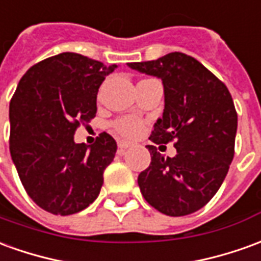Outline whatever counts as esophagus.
Segmentation results:
<instances>
[{"label": "esophagus", "mask_w": 261, "mask_h": 261, "mask_svg": "<svg viewBox=\"0 0 261 261\" xmlns=\"http://www.w3.org/2000/svg\"><path fill=\"white\" fill-rule=\"evenodd\" d=\"M130 146H132V143H129V142H125V140H119V142H118V147H119L121 150H125V149L130 147Z\"/></svg>", "instance_id": "34e87169"}]
</instances>
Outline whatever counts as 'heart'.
Returning a JSON list of instances; mask_svg holds the SVG:
<instances>
[{
	"label": "heart",
	"mask_w": 261,
	"mask_h": 261,
	"mask_svg": "<svg viewBox=\"0 0 261 261\" xmlns=\"http://www.w3.org/2000/svg\"><path fill=\"white\" fill-rule=\"evenodd\" d=\"M114 129L123 138H136L143 132V122L136 116H123L114 122Z\"/></svg>",
	"instance_id": "b5f03b06"
}]
</instances>
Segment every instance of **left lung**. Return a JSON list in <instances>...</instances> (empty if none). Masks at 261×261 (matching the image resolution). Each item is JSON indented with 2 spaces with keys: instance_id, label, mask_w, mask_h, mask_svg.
<instances>
[{
  "instance_id": "left-lung-1",
  "label": "left lung",
  "mask_w": 261,
  "mask_h": 261,
  "mask_svg": "<svg viewBox=\"0 0 261 261\" xmlns=\"http://www.w3.org/2000/svg\"><path fill=\"white\" fill-rule=\"evenodd\" d=\"M127 66L163 83V116L149 139L156 145L174 140L177 150L174 157H164L156 146H146L151 162L138 177L140 193L164 215H190L210 202L233 160V99L222 81L180 51Z\"/></svg>"
}]
</instances>
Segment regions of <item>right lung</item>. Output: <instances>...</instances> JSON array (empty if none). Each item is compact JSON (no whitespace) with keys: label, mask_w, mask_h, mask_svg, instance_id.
I'll return each instance as SVG.
<instances>
[{"label":"right lung","mask_w":261,"mask_h":261,"mask_svg":"<svg viewBox=\"0 0 261 261\" xmlns=\"http://www.w3.org/2000/svg\"><path fill=\"white\" fill-rule=\"evenodd\" d=\"M116 64L60 53L22 77L9 104V150L23 188L42 208L71 215L97 199L116 142L101 134L91 146L75 143L81 122L97 114L98 88Z\"/></svg>","instance_id":"add662e5"}]
</instances>
